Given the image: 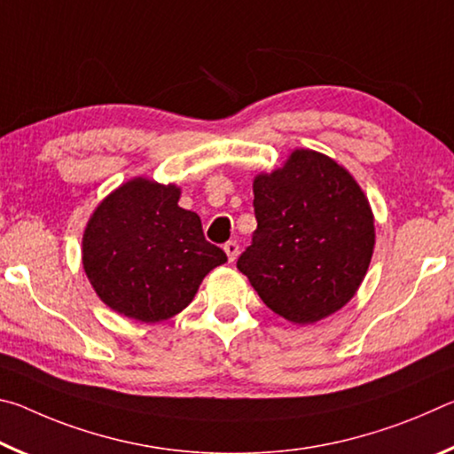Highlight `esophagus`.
Here are the masks:
<instances>
[{"mask_svg": "<svg viewBox=\"0 0 454 454\" xmlns=\"http://www.w3.org/2000/svg\"><path fill=\"white\" fill-rule=\"evenodd\" d=\"M224 252H226V256H228L230 262H234L236 256H238V252H240V246H238V242L230 240V242L224 244Z\"/></svg>", "mask_w": 454, "mask_h": 454, "instance_id": "34e87169", "label": "esophagus"}]
</instances>
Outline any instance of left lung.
I'll return each instance as SVG.
<instances>
[{
  "label": "left lung",
  "instance_id": "obj_1",
  "mask_svg": "<svg viewBox=\"0 0 454 454\" xmlns=\"http://www.w3.org/2000/svg\"><path fill=\"white\" fill-rule=\"evenodd\" d=\"M254 216L236 266L268 309L310 325L355 296L372 258L374 220L342 166L296 150L282 170L256 176Z\"/></svg>",
  "mask_w": 454,
  "mask_h": 454
}]
</instances>
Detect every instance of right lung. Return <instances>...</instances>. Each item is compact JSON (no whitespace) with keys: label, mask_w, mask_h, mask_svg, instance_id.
Masks as SVG:
<instances>
[{"label":"right lung","mask_w":454,"mask_h":454,"mask_svg":"<svg viewBox=\"0 0 454 454\" xmlns=\"http://www.w3.org/2000/svg\"><path fill=\"white\" fill-rule=\"evenodd\" d=\"M178 200L180 188L136 178L112 192L88 222L83 270L112 310L140 322L170 318L228 260Z\"/></svg>","instance_id":"obj_1"}]
</instances>
